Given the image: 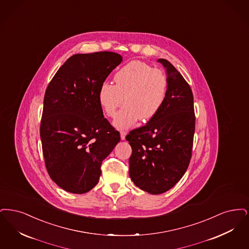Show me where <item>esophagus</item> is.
Returning a JSON list of instances; mask_svg holds the SVG:
<instances>
[{"label": "esophagus", "instance_id": "obj_1", "mask_svg": "<svg viewBox=\"0 0 249 249\" xmlns=\"http://www.w3.org/2000/svg\"><path fill=\"white\" fill-rule=\"evenodd\" d=\"M120 134H121V139L124 141V140H125V136H126V131H120Z\"/></svg>", "mask_w": 249, "mask_h": 249}]
</instances>
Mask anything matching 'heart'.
Returning <instances> with one entry per match:
<instances>
[{"label": "heart", "mask_w": 249, "mask_h": 249, "mask_svg": "<svg viewBox=\"0 0 249 249\" xmlns=\"http://www.w3.org/2000/svg\"><path fill=\"white\" fill-rule=\"evenodd\" d=\"M115 85L104 82L97 91L99 105L108 116L116 114L113 124L120 129L133 126L140 119L152 118L162 108L168 89L166 73L140 60L122 67L114 75Z\"/></svg>", "instance_id": "obj_1"}]
</instances>
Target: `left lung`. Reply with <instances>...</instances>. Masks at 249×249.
I'll return each instance as SVG.
<instances>
[{
	"label": "left lung",
	"instance_id": "obj_1",
	"mask_svg": "<svg viewBox=\"0 0 249 249\" xmlns=\"http://www.w3.org/2000/svg\"><path fill=\"white\" fill-rule=\"evenodd\" d=\"M168 89L162 108L126 136L132 148L129 176L137 187L161 195L178 182L192 158L195 130L194 95L183 76L166 59Z\"/></svg>",
	"mask_w": 249,
	"mask_h": 249
}]
</instances>
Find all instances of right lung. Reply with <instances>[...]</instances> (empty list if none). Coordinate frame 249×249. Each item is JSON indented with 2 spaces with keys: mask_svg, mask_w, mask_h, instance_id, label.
Masks as SVG:
<instances>
[{
  "mask_svg": "<svg viewBox=\"0 0 249 249\" xmlns=\"http://www.w3.org/2000/svg\"><path fill=\"white\" fill-rule=\"evenodd\" d=\"M122 60L108 51L73 54L46 88L40 126L45 167L69 193L86 194L97 185L102 161L121 140L103 116L97 91Z\"/></svg>",
  "mask_w": 249,
  "mask_h": 249,
  "instance_id": "1",
  "label": "right lung"
}]
</instances>
